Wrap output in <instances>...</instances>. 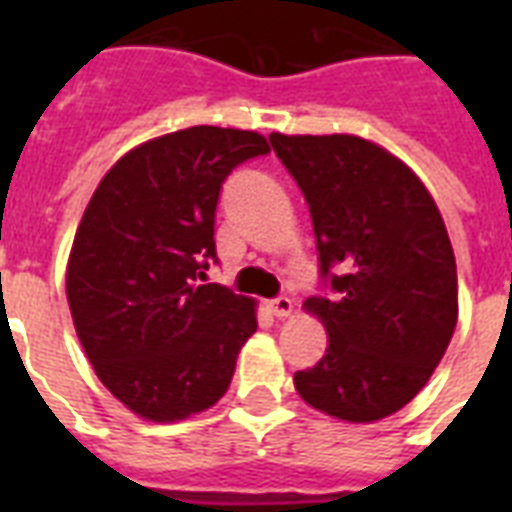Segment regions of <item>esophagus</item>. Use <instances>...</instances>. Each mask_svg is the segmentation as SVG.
I'll return each instance as SVG.
<instances>
[{"label": "esophagus", "instance_id": "1", "mask_svg": "<svg viewBox=\"0 0 512 512\" xmlns=\"http://www.w3.org/2000/svg\"><path fill=\"white\" fill-rule=\"evenodd\" d=\"M268 311L276 316V319H287V316H292V311H295V303L289 300V297H276V300H271L268 303Z\"/></svg>", "mask_w": 512, "mask_h": 512}]
</instances>
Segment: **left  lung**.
<instances>
[{
  "instance_id": "left-lung-1",
  "label": "left lung",
  "mask_w": 512,
  "mask_h": 512,
  "mask_svg": "<svg viewBox=\"0 0 512 512\" xmlns=\"http://www.w3.org/2000/svg\"><path fill=\"white\" fill-rule=\"evenodd\" d=\"M271 146L311 209L329 297L319 364L295 372L303 401L374 422L412 401L457 327V263L444 217L401 159L356 135H281Z\"/></svg>"
}]
</instances>
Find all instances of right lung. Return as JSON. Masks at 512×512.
<instances>
[{
  "label": "right lung",
  "instance_id": "right-lung-1",
  "mask_svg": "<svg viewBox=\"0 0 512 512\" xmlns=\"http://www.w3.org/2000/svg\"><path fill=\"white\" fill-rule=\"evenodd\" d=\"M268 151L249 130L170 132L124 154L84 209L68 308L100 382L146 420H185L217 404L255 335V300L201 281L217 263L225 177Z\"/></svg>",
  "mask_w": 512,
  "mask_h": 512
}]
</instances>
